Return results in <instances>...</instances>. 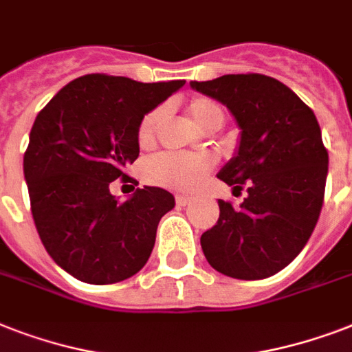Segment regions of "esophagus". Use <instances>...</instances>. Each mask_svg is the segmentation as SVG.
I'll use <instances>...</instances> for the list:
<instances>
[{
    "label": "esophagus",
    "instance_id": "esophagus-1",
    "mask_svg": "<svg viewBox=\"0 0 352 352\" xmlns=\"http://www.w3.org/2000/svg\"><path fill=\"white\" fill-rule=\"evenodd\" d=\"M175 201L179 206H186V204H190L192 197H190V195H181V193H179V195L175 197Z\"/></svg>",
    "mask_w": 352,
    "mask_h": 352
}]
</instances>
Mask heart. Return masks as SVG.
<instances>
[{
  "mask_svg": "<svg viewBox=\"0 0 352 352\" xmlns=\"http://www.w3.org/2000/svg\"><path fill=\"white\" fill-rule=\"evenodd\" d=\"M190 117L201 129H219L225 122L223 107L212 98H195L190 107ZM164 117V109H157L142 118L138 127V140L140 144H149L155 138V133L159 129V124ZM214 160L208 155H179V153H162L149 160L144 173L146 179L153 184H160L175 190H192L203 181L206 171L212 170Z\"/></svg>",
  "mask_w": 352,
  "mask_h": 352,
  "instance_id": "b5f03b06",
  "label": "heart"
}]
</instances>
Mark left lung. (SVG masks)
Returning a JSON list of instances; mask_svg holds the SVG:
<instances>
[{"instance_id":"8db88e82","label":"left lung","mask_w":352,"mask_h":352,"mask_svg":"<svg viewBox=\"0 0 352 352\" xmlns=\"http://www.w3.org/2000/svg\"><path fill=\"white\" fill-rule=\"evenodd\" d=\"M221 102L239 127L235 153L217 177L239 206L219 199V219L201 235L204 257L235 279H263L303 250L322 212L329 155L316 115L294 91L265 74L190 82Z\"/></svg>"}]
</instances>
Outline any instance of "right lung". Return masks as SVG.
Wrapping results in <instances>:
<instances>
[{"instance_id": "1", "label": "right lung", "mask_w": 352, "mask_h": 352, "mask_svg": "<svg viewBox=\"0 0 352 352\" xmlns=\"http://www.w3.org/2000/svg\"><path fill=\"white\" fill-rule=\"evenodd\" d=\"M184 84L85 74L38 113L23 157L30 210L49 256L73 278L117 283L149 259L160 217L175 197L144 186L118 201L109 184L129 179L124 168L138 157L144 115Z\"/></svg>"}]
</instances>
